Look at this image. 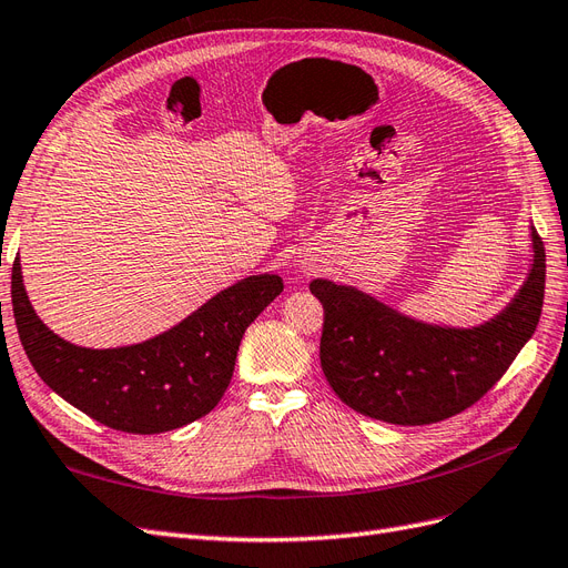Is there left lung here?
Masks as SVG:
<instances>
[{"instance_id":"1","label":"left lung","mask_w":568,"mask_h":568,"mask_svg":"<svg viewBox=\"0 0 568 568\" xmlns=\"http://www.w3.org/2000/svg\"><path fill=\"white\" fill-rule=\"evenodd\" d=\"M534 264L498 316L477 327L415 321L358 287L316 278L323 304L321 368L361 415L392 425H432L469 408L534 335L545 297V247L530 226Z\"/></svg>"}]
</instances>
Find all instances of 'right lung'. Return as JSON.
Returning <instances> with one entry per match:
<instances>
[{"label": "right lung", "mask_w": 568, "mask_h": 568, "mask_svg": "<svg viewBox=\"0 0 568 568\" xmlns=\"http://www.w3.org/2000/svg\"><path fill=\"white\" fill-rule=\"evenodd\" d=\"M283 292L276 273L222 290L153 339L87 349L59 337L28 300L21 260L11 271L13 318L32 368L70 406L126 434H160L207 415L233 377L247 325Z\"/></svg>", "instance_id": "obj_1"}]
</instances>
